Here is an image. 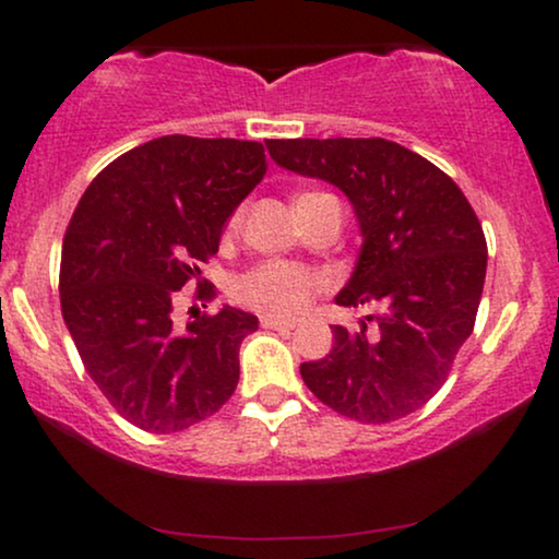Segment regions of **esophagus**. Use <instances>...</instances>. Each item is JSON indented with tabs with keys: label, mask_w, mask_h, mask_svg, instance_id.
I'll list each match as a JSON object with an SVG mask.
<instances>
[{
	"label": "esophagus",
	"mask_w": 559,
	"mask_h": 559,
	"mask_svg": "<svg viewBox=\"0 0 559 559\" xmlns=\"http://www.w3.org/2000/svg\"><path fill=\"white\" fill-rule=\"evenodd\" d=\"M262 328H270V331H293V320H280V318H262Z\"/></svg>",
	"instance_id": "1"
}]
</instances>
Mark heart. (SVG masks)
Returning a JSON list of instances; mask_svg holds the SVG:
<instances>
[{
    "instance_id": "obj_1",
    "label": "heart",
    "mask_w": 559,
    "mask_h": 559,
    "mask_svg": "<svg viewBox=\"0 0 559 559\" xmlns=\"http://www.w3.org/2000/svg\"><path fill=\"white\" fill-rule=\"evenodd\" d=\"M239 221L241 213H234L231 221H228V231H234ZM320 289H323V280L316 272H310L308 266L293 262H262L239 274L234 282V295L243 308L254 310L264 318L280 320L302 316Z\"/></svg>"
}]
</instances>
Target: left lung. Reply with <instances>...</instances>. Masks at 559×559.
Wrapping results in <instances>:
<instances>
[{
    "mask_svg": "<svg viewBox=\"0 0 559 559\" xmlns=\"http://www.w3.org/2000/svg\"><path fill=\"white\" fill-rule=\"evenodd\" d=\"M285 170L346 193L364 243L335 302H379L373 328L333 325L335 346L300 366L312 394L343 417L384 425L407 417L445 384L476 325L486 236L463 190L402 144L369 140H270Z\"/></svg>",
    "mask_w": 559,
    "mask_h": 559,
    "instance_id": "left-lung-1",
    "label": "left lung"
}]
</instances>
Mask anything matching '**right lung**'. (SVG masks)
I'll list each match as a JSON object with an SVG mask.
<instances>
[{"instance_id":"obj_1","label":"right lung","mask_w":559,"mask_h":559,"mask_svg":"<svg viewBox=\"0 0 559 559\" xmlns=\"http://www.w3.org/2000/svg\"><path fill=\"white\" fill-rule=\"evenodd\" d=\"M264 173L262 142L170 134L106 165L75 205L60 310L88 377L140 430H186L239 384V346L259 320L224 305L178 331L173 308Z\"/></svg>"}]
</instances>
